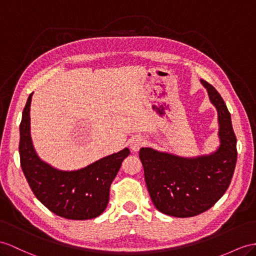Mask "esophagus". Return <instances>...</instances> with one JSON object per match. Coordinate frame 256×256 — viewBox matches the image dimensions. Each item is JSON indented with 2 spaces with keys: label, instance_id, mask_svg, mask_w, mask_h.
Listing matches in <instances>:
<instances>
[{
  "label": "esophagus",
  "instance_id": "obj_1",
  "mask_svg": "<svg viewBox=\"0 0 256 256\" xmlns=\"http://www.w3.org/2000/svg\"><path fill=\"white\" fill-rule=\"evenodd\" d=\"M144 145H145V140L142 136H135L130 142V147L133 152H138Z\"/></svg>",
  "mask_w": 256,
  "mask_h": 256
}]
</instances>
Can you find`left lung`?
<instances>
[{
	"label": "left lung",
	"instance_id": "8db88e82",
	"mask_svg": "<svg viewBox=\"0 0 256 256\" xmlns=\"http://www.w3.org/2000/svg\"><path fill=\"white\" fill-rule=\"evenodd\" d=\"M201 83L218 110V149L196 158L140 150L150 198L160 212L174 218H192L212 208L229 187L237 162V138L226 104L211 84Z\"/></svg>",
	"mask_w": 256,
	"mask_h": 256
}]
</instances>
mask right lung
<instances>
[{"label":"right lung","mask_w":256,"mask_h":256,"mask_svg":"<svg viewBox=\"0 0 256 256\" xmlns=\"http://www.w3.org/2000/svg\"><path fill=\"white\" fill-rule=\"evenodd\" d=\"M32 94L22 111L19 126L20 166L34 196L50 212L64 218L83 220L100 216L109 202V190L130 154L124 148L76 171H60L36 154L30 136V104Z\"/></svg>","instance_id":"1"}]
</instances>
